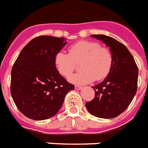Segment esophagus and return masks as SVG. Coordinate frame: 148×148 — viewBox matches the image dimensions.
I'll use <instances>...</instances> for the list:
<instances>
[{"mask_svg":"<svg viewBox=\"0 0 148 148\" xmlns=\"http://www.w3.org/2000/svg\"><path fill=\"white\" fill-rule=\"evenodd\" d=\"M75 90H80L81 89H82V87L78 86V85H75Z\"/></svg>","mask_w":148,"mask_h":148,"instance_id":"obj_1","label":"esophagus"}]
</instances>
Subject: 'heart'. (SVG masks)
<instances>
[{"mask_svg": "<svg viewBox=\"0 0 148 148\" xmlns=\"http://www.w3.org/2000/svg\"><path fill=\"white\" fill-rule=\"evenodd\" d=\"M80 63L81 70L69 77V81L75 84H86L95 80L105 79L110 73L113 56L107 48L97 42L82 40L69 48V54L59 51L55 55V65L58 71L69 77L76 64Z\"/></svg>", "mask_w": 148, "mask_h": 148, "instance_id": "b5f03b06", "label": "heart"}]
</instances>
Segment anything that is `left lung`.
I'll use <instances>...</instances> for the list:
<instances>
[{"label": "left lung", "instance_id": "left-lung-1", "mask_svg": "<svg viewBox=\"0 0 148 148\" xmlns=\"http://www.w3.org/2000/svg\"><path fill=\"white\" fill-rule=\"evenodd\" d=\"M91 37L103 42L113 56L110 73L96 86L94 99L85 106L92 115L109 119L124 112L137 91L138 69L127 48L117 40L103 34Z\"/></svg>", "mask_w": 148, "mask_h": 148}]
</instances>
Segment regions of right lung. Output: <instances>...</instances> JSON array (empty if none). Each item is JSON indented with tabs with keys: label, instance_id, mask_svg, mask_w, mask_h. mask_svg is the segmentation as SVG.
Returning a JSON list of instances; mask_svg holds the SVG:
<instances>
[{
	"label": "right lung",
	"instance_id": "right-lung-1",
	"mask_svg": "<svg viewBox=\"0 0 148 148\" xmlns=\"http://www.w3.org/2000/svg\"><path fill=\"white\" fill-rule=\"evenodd\" d=\"M67 43L64 37L40 36L21 50L11 72L10 91L18 110L30 119L55 115L68 92L74 90L60 75L55 57Z\"/></svg>",
	"mask_w": 148,
	"mask_h": 148
}]
</instances>
